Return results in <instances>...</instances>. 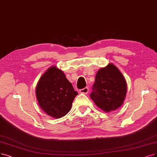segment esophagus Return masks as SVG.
<instances>
[{
    "label": "esophagus",
    "instance_id": "obj_1",
    "mask_svg": "<svg viewBox=\"0 0 157 157\" xmlns=\"http://www.w3.org/2000/svg\"><path fill=\"white\" fill-rule=\"evenodd\" d=\"M79 92L80 93H82V94H87V93H88V92H89V88H88V87H85V88H84V89L80 90Z\"/></svg>",
    "mask_w": 157,
    "mask_h": 157
}]
</instances>
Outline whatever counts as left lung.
<instances>
[{
	"instance_id": "left-lung-1",
	"label": "left lung",
	"mask_w": 157,
	"mask_h": 157,
	"mask_svg": "<svg viewBox=\"0 0 157 157\" xmlns=\"http://www.w3.org/2000/svg\"><path fill=\"white\" fill-rule=\"evenodd\" d=\"M90 98L104 112L115 111L123 104L127 83L123 75L113 64L100 68L95 76Z\"/></svg>"
}]
</instances>
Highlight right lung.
<instances>
[{"mask_svg": "<svg viewBox=\"0 0 157 157\" xmlns=\"http://www.w3.org/2000/svg\"><path fill=\"white\" fill-rule=\"evenodd\" d=\"M35 94L41 109L49 116L60 118L70 111L78 93L64 72L55 66L49 67L42 75Z\"/></svg>", "mask_w": 157, "mask_h": 157, "instance_id": "right-lung-1", "label": "right lung"}]
</instances>
